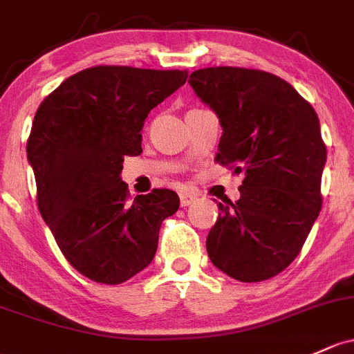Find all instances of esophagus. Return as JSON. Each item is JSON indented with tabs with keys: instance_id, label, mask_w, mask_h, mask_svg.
<instances>
[{
	"instance_id": "1",
	"label": "esophagus",
	"mask_w": 354,
	"mask_h": 354,
	"mask_svg": "<svg viewBox=\"0 0 354 354\" xmlns=\"http://www.w3.org/2000/svg\"><path fill=\"white\" fill-rule=\"evenodd\" d=\"M178 197H180V206L187 207V206H191L194 201L197 199V194L187 191V189H184V191L178 192Z\"/></svg>"
}]
</instances>
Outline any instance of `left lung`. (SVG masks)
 I'll use <instances>...</instances> for the list:
<instances>
[{
	"instance_id": "1",
	"label": "left lung",
	"mask_w": 354,
	"mask_h": 354,
	"mask_svg": "<svg viewBox=\"0 0 354 354\" xmlns=\"http://www.w3.org/2000/svg\"><path fill=\"white\" fill-rule=\"evenodd\" d=\"M189 84L223 127L214 160L243 174L241 197L218 203L209 258L239 282L272 279L295 260L321 211L326 143L319 118L270 72L206 67L194 71Z\"/></svg>"
}]
</instances>
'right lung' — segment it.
Masks as SVG:
<instances>
[{
  "label": "right lung",
  "instance_id": "1",
  "mask_svg": "<svg viewBox=\"0 0 354 354\" xmlns=\"http://www.w3.org/2000/svg\"><path fill=\"white\" fill-rule=\"evenodd\" d=\"M187 71L96 66L40 102L26 142L37 204L66 260L97 283L118 285L153 260L162 221L178 209L170 189L130 199L124 157L142 153L148 113Z\"/></svg>",
  "mask_w": 354,
  "mask_h": 354
}]
</instances>
